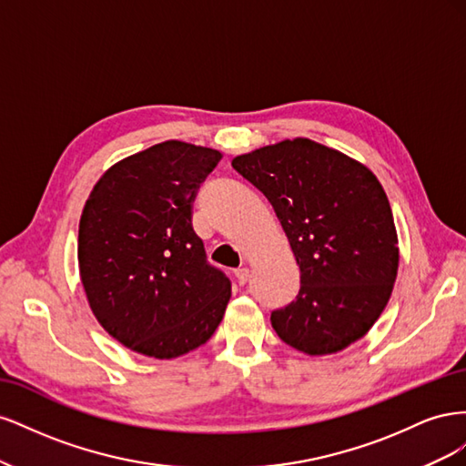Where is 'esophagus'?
Instances as JSON below:
<instances>
[{"instance_id":"34e87169","label":"esophagus","mask_w":466,"mask_h":466,"mask_svg":"<svg viewBox=\"0 0 466 466\" xmlns=\"http://www.w3.org/2000/svg\"><path fill=\"white\" fill-rule=\"evenodd\" d=\"M248 276H250L248 268H238V270H235V279H237L238 286H245L248 281Z\"/></svg>"}]
</instances>
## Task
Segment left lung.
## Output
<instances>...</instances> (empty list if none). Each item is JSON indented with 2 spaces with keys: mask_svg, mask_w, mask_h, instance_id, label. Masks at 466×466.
<instances>
[{
  "mask_svg": "<svg viewBox=\"0 0 466 466\" xmlns=\"http://www.w3.org/2000/svg\"><path fill=\"white\" fill-rule=\"evenodd\" d=\"M231 165L272 204L301 270L298 298L272 311L278 336L309 356L360 340L387 307L399 270L397 229L377 177L305 137Z\"/></svg>",
  "mask_w": 466,
  "mask_h": 466,
  "instance_id": "1",
  "label": "left lung"
}]
</instances>
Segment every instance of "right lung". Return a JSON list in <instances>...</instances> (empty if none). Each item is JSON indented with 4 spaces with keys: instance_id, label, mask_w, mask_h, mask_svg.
<instances>
[{
    "instance_id": "right-lung-1",
    "label": "right lung",
    "mask_w": 466,
    "mask_h": 466,
    "mask_svg": "<svg viewBox=\"0 0 466 466\" xmlns=\"http://www.w3.org/2000/svg\"><path fill=\"white\" fill-rule=\"evenodd\" d=\"M221 153L163 142L116 163L79 221V272L103 329L139 354L171 360L208 342L231 281L208 262L192 202Z\"/></svg>"
}]
</instances>
